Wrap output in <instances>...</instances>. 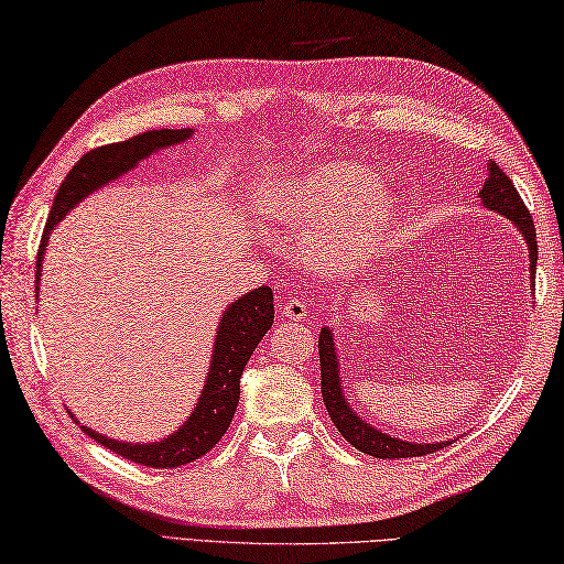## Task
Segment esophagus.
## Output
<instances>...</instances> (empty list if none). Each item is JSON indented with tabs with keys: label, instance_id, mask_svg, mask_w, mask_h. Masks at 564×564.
Returning <instances> with one entry per match:
<instances>
[{
	"label": "esophagus",
	"instance_id": "34e87169",
	"mask_svg": "<svg viewBox=\"0 0 564 564\" xmlns=\"http://www.w3.org/2000/svg\"><path fill=\"white\" fill-rule=\"evenodd\" d=\"M282 314L286 318H296V322H302V318H310V304H306L302 296H284Z\"/></svg>",
	"mask_w": 564,
	"mask_h": 564
}]
</instances>
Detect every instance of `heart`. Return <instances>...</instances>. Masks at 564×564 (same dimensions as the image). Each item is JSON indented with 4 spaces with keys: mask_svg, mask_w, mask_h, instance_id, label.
Returning <instances> with one entry per match:
<instances>
[{
    "mask_svg": "<svg viewBox=\"0 0 564 564\" xmlns=\"http://www.w3.org/2000/svg\"><path fill=\"white\" fill-rule=\"evenodd\" d=\"M373 174L350 164H328L274 191L270 206L280 218L314 230L306 240L316 260L344 270L378 246L390 223V200L370 191Z\"/></svg>",
    "mask_w": 564,
    "mask_h": 564,
    "instance_id": "heart-1",
    "label": "heart"
}]
</instances>
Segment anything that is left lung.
<instances>
[{
	"label": "left lung",
	"instance_id": "1",
	"mask_svg": "<svg viewBox=\"0 0 564 564\" xmlns=\"http://www.w3.org/2000/svg\"><path fill=\"white\" fill-rule=\"evenodd\" d=\"M481 200L486 208L498 210V214L511 218L516 228L523 232L530 250V272H535L538 264V240H535V226L533 216L525 206V200L520 198L516 191L511 176L503 174V169L496 162L488 164V178L481 188ZM318 366H322V398L328 417L336 424V430L344 434L348 444H354L358 452L376 456V459H405V456H424L434 454L444 447H449L452 442H437V444H412L402 442L395 437H388V434L378 432L376 427L350 410V405L341 392V380H338V358L334 348V336L328 328H322L318 334Z\"/></svg>",
	"mask_w": 564,
	"mask_h": 564
}]
</instances>
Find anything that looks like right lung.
<instances>
[{
    "label": "right lung",
    "instance_id": "add662e5",
    "mask_svg": "<svg viewBox=\"0 0 564 564\" xmlns=\"http://www.w3.org/2000/svg\"><path fill=\"white\" fill-rule=\"evenodd\" d=\"M191 130H154L134 134L124 142L105 144L98 150H90L78 159V164L70 169L68 176L63 178L56 198L51 204V214L41 238L39 254H36V284L41 272V254L46 250L48 230L56 228V223L68 214V210L85 198L90 191L100 188L102 184L112 182L124 172H130L144 156L184 142ZM274 318L272 290L270 286H258V290L240 296V300L228 306V312L220 316L214 360H210L206 388L200 392V400L191 417L184 422V427L174 432L172 437L154 444H124L117 440H108L102 434L83 427V432L100 442L102 447L120 454L122 459L134 464L152 466V469H174L200 459L220 442L223 434L230 427L232 414L238 408L240 398V376L242 368L248 366L252 350L258 348L260 338L270 332Z\"/></svg>",
    "mask_w": 564,
    "mask_h": 564
}]
</instances>
